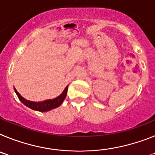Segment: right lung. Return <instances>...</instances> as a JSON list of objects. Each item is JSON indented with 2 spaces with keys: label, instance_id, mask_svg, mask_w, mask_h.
<instances>
[{
  "label": "right lung",
  "instance_id": "right-lung-1",
  "mask_svg": "<svg viewBox=\"0 0 155 155\" xmlns=\"http://www.w3.org/2000/svg\"><path fill=\"white\" fill-rule=\"evenodd\" d=\"M68 85L64 88V91L58 97L53 98V99L45 100V101H42V102H31V101L23 98L21 94L18 92L17 90L15 89V87H14V90L15 91L17 96L18 97L19 100L25 106L30 108L31 109H33V110L39 111V112H47V111H50L52 109L59 107L63 103L64 100L65 99L67 93H68Z\"/></svg>",
  "mask_w": 155,
  "mask_h": 155
}]
</instances>
